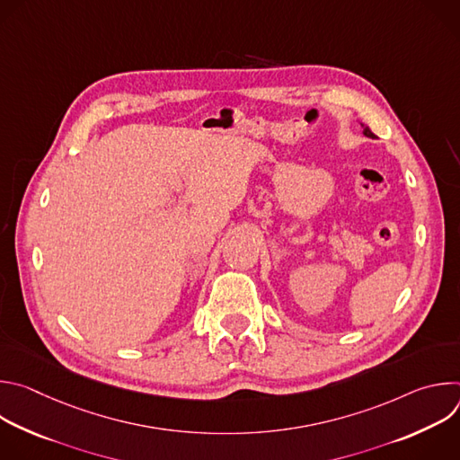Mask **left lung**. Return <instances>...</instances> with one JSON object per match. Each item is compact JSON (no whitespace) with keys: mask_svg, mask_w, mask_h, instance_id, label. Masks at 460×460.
Listing matches in <instances>:
<instances>
[{"mask_svg":"<svg viewBox=\"0 0 460 460\" xmlns=\"http://www.w3.org/2000/svg\"><path fill=\"white\" fill-rule=\"evenodd\" d=\"M364 135H366L367 138H375V135L371 133V130H369V127H366V128H364Z\"/></svg>","mask_w":460,"mask_h":460,"instance_id":"8db88e82","label":"left lung"}]
</instances>
